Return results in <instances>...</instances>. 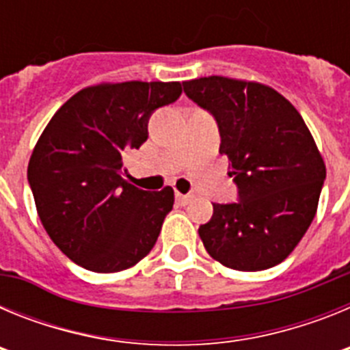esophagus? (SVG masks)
I'll return each mask as SVG.
<instances>
[{
  "label": "esophagus",
  "instance_id": "34e87169",
  "mask_svg": "<svg viewBox=\"0 0 350 350\" xmlns=\"http://www.w3.org/2000/svg\"><path fill=\"white\" fill-rule=\"evenodd\" d=\"M175 198H177V202L180 203V205H189L191 202H193V194H182V193H177L175 194Z\"/></svg>",
  "mask_w": 350,
  "mask_h": 350
}]
</instances>
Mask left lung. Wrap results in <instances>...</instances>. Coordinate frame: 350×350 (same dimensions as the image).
Masks as SVG:
<instances>
[{
	"mask_svg": "<svg viewBox=\"0 0 350 350\" xmlns=\"http://www.w3.org/2000/svg\"><path fill=\"white\" fill-rule=\"evenodd\" d=\"M221 133L240 202L213 205L200 226L206 252L224 267L259 271L282 262L314 221L326 165L289 100L254 80L202 77L182 82Z\"/></svg>",
	"mask_w": 350,
	"mask_h": 350,
	"instance_id": "left-lung-1",
	"label": "left lung"
}]
</instances>
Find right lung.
<instances>
[{
    "instance_id": "add662e5",
    "label": "right lung",
    "mask_w": 350,
    "mask_h": 350,
    "mask_svg": "<svg viewBox=\"0 0 350 350\" xmlns=\"http://www.w3.org/2000/svg\"><path fill=\"white\" fill-rule=\"evenodd\" d=\"M180 82H103L73 94L36 142L27 180L43 228L85 270L116 273L152 250L173 189L148 193L122 178V152L148 137V117Z\"/></svg>"
}]
</instances>
